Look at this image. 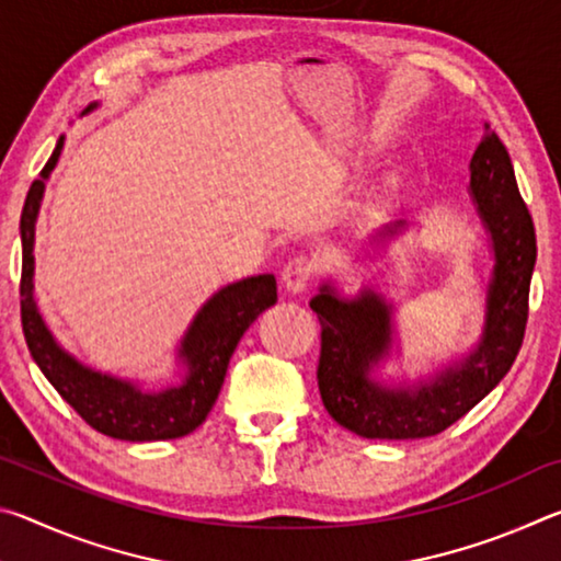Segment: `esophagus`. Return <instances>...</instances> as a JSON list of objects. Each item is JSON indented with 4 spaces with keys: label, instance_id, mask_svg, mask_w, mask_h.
<instances>
[{
    "label": "esophagus",
    "instance_id": "obj_1",
    "mask_svg": "<svg viewBox=\"0 0 561 561\" xmlns=\"http://www.w3.org/2000/svg\"><path fill=\"white\" fill-rule=\"evenodd\" d=\"M314 270H317V264H314V260L311 257H294V260H289L287 262V267L282 270V282H284V287H287V291H291V294H299V291H304L309 287V282H311V277H314Z\"/></svg>",
    "mask_w": 561,
    "mask_h": 561
}]
</instances>
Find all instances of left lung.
Returning <instances> with one entry per match:
<instances>
[{
	"label": "left lung",
	"mask_w": 561,
	"mask_h": 561,
	"mask_svg": "<svg viewBox=\"0 0 561 561\" xmlns=\"http://www.w3.org/2000/svg\"><path fill=\"white\" fill-rule=\"evenodd\" d=\"M470 201L488 234L492 270L485 282V317L474 344L428 376L391 378L381 368L401 354L396 304L364 284L344 297L336 284H319L309 307L321 321L319 393L329 415L360 438H431L478 405L515 364L527 324L535 272V225L522 201L515 168L495 130L480 138L470 160ZM405 232V222L383 225L381 242Z\"/></svg>",
	"instance_id": "8db88e82"
}]
</instances>
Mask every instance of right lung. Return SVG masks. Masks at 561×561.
<instances>
[{
  "label": "right lung",
  "instance_id": "right-lung-1",
  "mask_svg": "<svg viewBox=\"0 0 561 561\" xmlns=\"http://www.w3.org/2000/svg\"><path fill=\"white\" fill-rule=\"evenodd\" d=\"M99 108V103L81 113ZM64 150V136L56 140L51 158L26 193L19 234H22V327L26 346L42 374L91 428L108 438L150 443L173 440L205 423L220 396L227 366L237 344L254 319L277 301L274 274H254L225 284L195 311L175 348L180 381L160 391H148L140 381L96 371L66 351L46 327L34 299V234L39 220L46 180L54 173Z\"/></svg>",
  "mask_w": 561,
  "mask_h": 561
}]
</instances>
